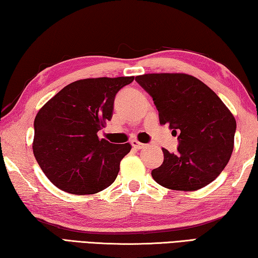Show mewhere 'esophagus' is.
Listing matches in <instances>:
<instances>
[{
    "instance_id": "34e87169",
    "label": "esophagus",
    "mask_w": 258,
    "mask_h": 258,
    "mask_svg": "<svg viewBox=\"0 0 258 258\" xmlns=\"http://www.w3.org/2000/svg\"><path fill=\"white\" fill-rule=\"evenodd\" d=\"M131 145H132V147L134 148V149H143V148L146 147V145L145 143H141V142H139V141H137V140H133L132 142H131Z\"/></svg>"
}]
</instances>
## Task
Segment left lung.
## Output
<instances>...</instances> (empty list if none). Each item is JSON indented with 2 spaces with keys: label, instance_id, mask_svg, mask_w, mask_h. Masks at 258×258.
Returning <instances> with one entry per match:
<instances>
[{
  "label": "left lung",
  "instance_id": "8db88e82",
  "mask_svg": "<svg viewBox=\"0 0 258 258\" xmlns=\"http://www.w3.org/2000/svg\"><path fill=\"white\" fill-rule=\"evenodd\" d=\"M159 112V123L177 135V150L163 148L164 161L151 175L167 189L194 191L213 182L229 163L237 123L213 90L186 74L135 77Z\"/></svg>",
  "mask_w": 258,
  "mask_h": 258
}]
</instances>
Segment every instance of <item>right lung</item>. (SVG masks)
<instances>
[{
	"label": "right lung",
	"instance_id": "right-lung-1",
	"mask_svg": "<svg viewBox=\"0 0 258 258\" xmlns=\"http://www.w3.org/2000/svg\"><path fill=\"white\" fill-rule=\"evenodd\" d=\"M134 77L76 81L49 100L34 120L33 151L46 177L73 195H93L116 180L130 143L99 140L116 94Z\"/></svg>",
	"mask_w": 258,
	"mask_h": 258
}]
</instances>
